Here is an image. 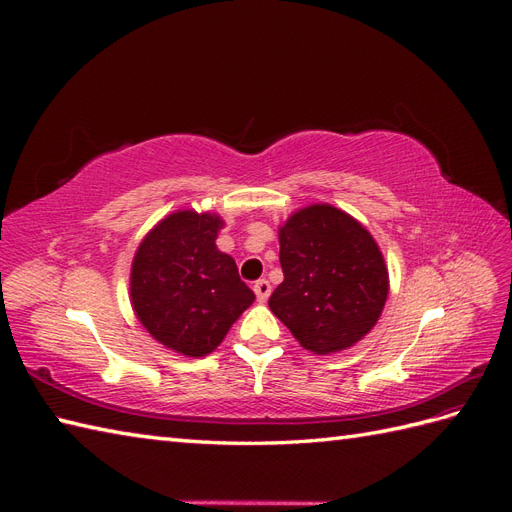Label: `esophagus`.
I'll return each mask as SVG.
<instances>
[{
    "mask_svg": "<svg viewBox=\"0 0 512 512\" xmlns=\"http://www.w3.org/2000/svg\"><path fill=\"white\" fill-rule=\"evenodd\" d=\"M254 292H256V299H258L260 303H265V301L269 299V294H271V284H269L267 280H258V282L254 284Z\"/></svg>",
    "mask_w": 512,
    "mask_h": 512,
    "instance_id": "1",
    "label": "esophagus"
}]
</instances>
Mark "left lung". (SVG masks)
<instances>
[{
    "label": "left lung",
    "instance_id": "left-lung-1",
    "mask_svg": "<svg viewBox=\"0 0 512 512\" xmlns=\"http://www.w3.org/2000/svg\"><path fill=\"white\" fill-rule=\"evenodd\" d=\"M284 282L269 299L297 342L316 354L346 350L378 322L389 273L374 237L331 205L297 211L280 228Z\"/></svg>",
    "mask_w": 512,
    "mask_h": 512
}]
</instances>
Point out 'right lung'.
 <instances>
[{
  "instance_id": "add662e5",
  "label": "right lung",
  "mask_w": 512,
  "mask_h": 512,
  "mask_svg": "<svg viewBox=\"0 0 512 512\" xmlns=\"http://www.w3.org/2000/svg\"><path fill=\"white\" fill-rule=\"evenodd\" d=\"M222 220L177 211L153 228L132 262V307L166 348L205 356L256 299L228 254L215 247Z\"/></svg>"
}]
</instances>
